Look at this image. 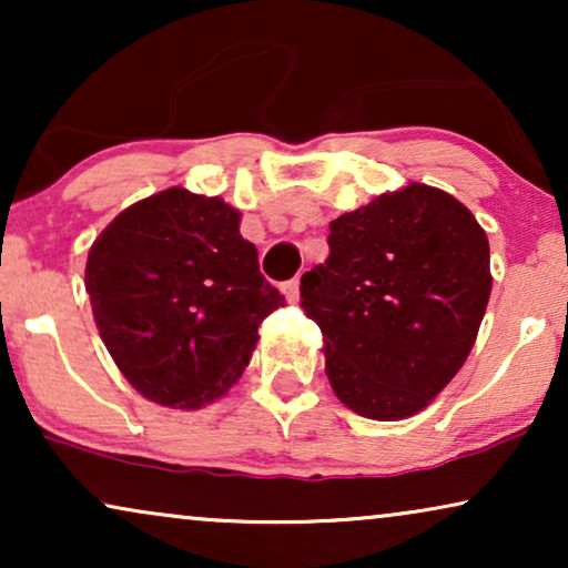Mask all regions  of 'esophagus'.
<instances>
[{
    "instance_id": "1",
    "label": "esophagus",
    "mask_w": 568,
    "mask_h": 568,
    "mask_svg": "<svg viewBox=\"0 0 568 568\" xmlns=\"http://www.w3.org/2000/svg\"><path fill=\"white\" fill-rule=\"evenodd\" d=\"M282 292L286 294V300H290V302H297L300 300V278H292V282H286L282 286Z\"/></svg>"
}]
</instances>
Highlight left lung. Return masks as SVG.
<instances>
[{"label":"left lung","instance_id":"1","mask_svg":"<svg viewBox=\"0 0 568 568\" xmlns=\"http://www.w3.org/2000/svg\"><path fill=\"white\" fill-rule=\"evenodd\" d=\"M328 245L300 297L333 393L375 422L418 414L476 344L491 297L484 227L449 193L408 183L333 220Z\"/></svg>","mask_w":568,"mask_h":568}]
</instances>
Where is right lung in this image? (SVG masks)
Listing matches in <instances>:
<instances>
[{
	"label": "right lung",
	"mask_w": 568,
	"mask_h": 568,
	"mask_svg": "<svg viewBox=\"0 0 568 568\" xmlns=\"http://www.w3.org/2000/svg\"><path fill=\"white\" fill-rule=\"evenodd\" d=\"M84 290L121 375L146 400L181 410L237 383L261 321L284 305L240 235L237 209L181 185L136 201L100 232Z\"/></svg>",
	"instance_id": "add662e5"
}]
</instances>
